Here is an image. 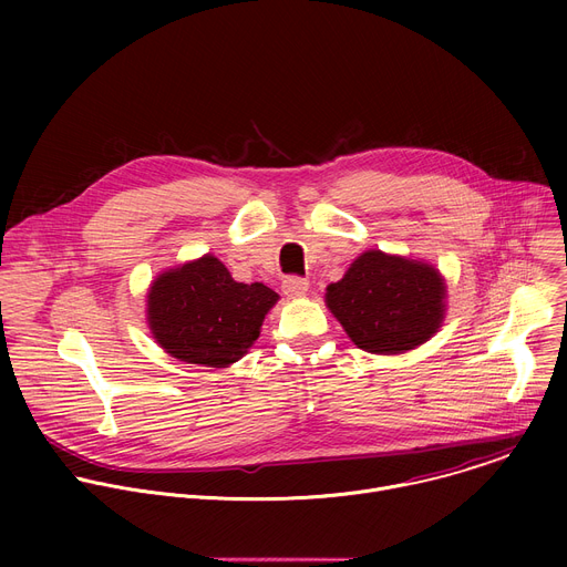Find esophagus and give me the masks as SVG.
I'll use <instances>...</instances> for the list:
<instances>
[{
    "mask_svg": "<svg viewBox=\"0 0 567 567\" xmlns=\"http://www.w3.org/2000/svg\"><path fill=\"white\" fill-rule=\"evenodd\" d=\"M282 291L289 296V298H300L309 291V282L305 278H298V276H289L282 280Z\"/></svg>",
    "mask_w": 567,
    "mask_h": 567,
    "instance_id": "1",
    "label": "esophagus"
}]
</instances>
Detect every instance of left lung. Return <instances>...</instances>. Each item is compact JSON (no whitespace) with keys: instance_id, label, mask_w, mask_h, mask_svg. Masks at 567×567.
<instances>
[{"instance_id":"obj_1","label":"left lung","mask_w":567,"mask_h":567,"mask_svg":"<svg viewBox=\"0 0 567 567\" xmlns=\"http://www.w3.org/2000/svg\"><path fill=\"white\" fill-rule=\"evenodd\" d=\"M326 305L352 343L370 354H403L433 339L446 316V280L433 265L379 249L363 251Z\"/></svg>"}]
</instances>
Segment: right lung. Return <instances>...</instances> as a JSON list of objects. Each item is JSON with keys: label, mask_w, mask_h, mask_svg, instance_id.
Returning <instances> with one entry per match:
<instances>
[{"label": "right lung", "mask_w": 567, "mask_h": 567, "mask_svg": "<svg viewBox=\"0 0 567 567\" xmlns=\"http://www.w3.org/2000/svg\"><path fill=\"white\" fill-rule=\"evenodd\" d=\"M278 298L262 282H235L230 271L206 254L152 280L145 318L152 339L171 357L228 368L258 341L265 316Z\"/></svg>", "instance_id": "obj_1"}]
</instances>
